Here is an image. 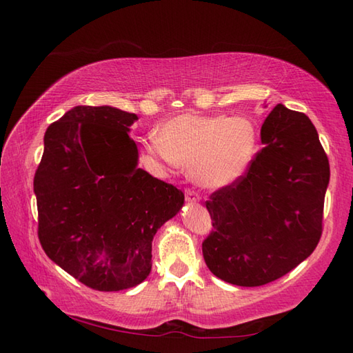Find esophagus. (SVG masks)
Masks as SVG:
<instances>
[{
  "label": "esophagus",
  "mask_w": 353,
  "mask_h": 353,
  "mask_svg": "<svg viewBox=\"0 0 353 353\" xmlns=\"http://www.w3.org/2000/svg\"><path fill=\"white\" fill-rule=\"evenodd\" d=\"M185 199H186V201H191V203H197V201H200V196L192 190L185 191Z\"/></svg>",
  "instance_id": "esophagus-1"
}]
</instances>
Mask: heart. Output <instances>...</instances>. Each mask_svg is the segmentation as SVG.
<instances>
[{"label":"heart","instance_id":"1","mask_svg":"<svg viewBox=\"0 0 353 353\" xmlns=\"http://www.w3.org/2000/svg\"><path fill=\"white\" fill-rule=\"evenodd\" d=\"M256 147V129L245 117L183 114L168 119L159 139H150V156L191 170L199 185L224 188L244 174Z\"/></svg>","mask_w":353,"mask_h":353}]
</instances>
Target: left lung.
Wrapping results in <instances>:
<instances>
[{"mask_svg":"<svg viewBox=\"0 0 353 353\" xmlns=\"http://www.w3.org/2000/svg\"><path fill=\"white\" fill-rule=\"evenodd\" d=\"M261 141L245 174L206 201L214 229L201 244L205 262L239 287L279 279L314 252L331 174L316 127L301 112L276 104Z\"/></svg>","mask_w":353,"mask_h":353,"instance_id":"1","label":"left lung"}]
</instances>
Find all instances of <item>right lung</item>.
I'll list each match as a JSON object with an SVG mask.
<instances>
[{
    "label": "right lung",
    "mask_w": 353,
    "mask_h": 353,
    "mask_svg": "<svg viewBox=\"0 0 353 353\" xmlns=\"http://www.w3.org/2000/svg\"><path fill=\"white\" fill-rule=\"evenodd\" d=\"M138 117L76 106L52 123L34 174L37 235L47 256L86 287H137L152 270V241L181 211V190L138 168L129 137Z\"/></svg>",
    "instance_id": "add662e5"
}]
</instances>
